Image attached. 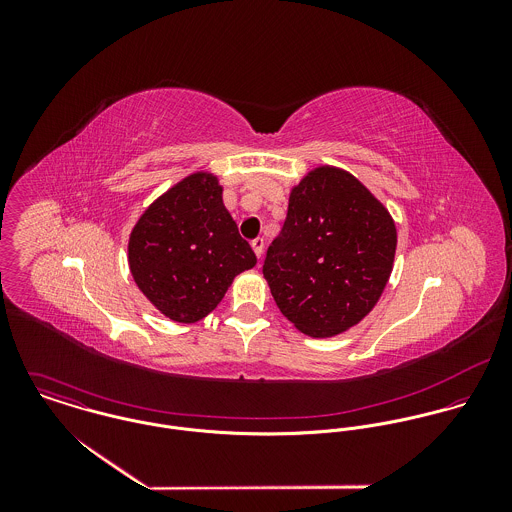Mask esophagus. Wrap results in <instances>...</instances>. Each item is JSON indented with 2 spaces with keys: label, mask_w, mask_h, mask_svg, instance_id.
I'll return each instance as SVG.
<instances>
[{
  "label": "esophagus",
  "mask_w": 512,
  "mask_h": 512,
  "mask_svg": "<svg viewBox=\"0 0 512 512\" xmlns=\"http://www.w3.org/2000/svg\"><path fill=\"white\" fill-rule=\"evenodd\" d=\"M250 244H252V250H254V254H256L258 258H262V254H264V246H266L264 238H260V236H258V238H254Z\"/></svg>",
  "instance_id": "34e87169"
}]
</instances>
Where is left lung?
Here are the masks:
<instances>
[{
  "instance_id": "obj_1",
  "label": "left lung",
  "mask_w": 512,
  "mask_h": 512,
  "mask_svg": "<svg viewBox=\"0 0 512 512\" xmlns=\"http://www.w3.org/2000/svg\"><path fill=\"white\" fill-rule=\"evenodd\" d=\"M394 252L396 226L384 205L351 173L323 165L293 187L262 272L301 333L331 337L376 305Z\"/></svg>"
}]
</instances>
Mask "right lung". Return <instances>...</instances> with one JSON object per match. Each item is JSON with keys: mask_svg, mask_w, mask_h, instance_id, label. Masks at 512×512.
<instances>
[{"mask_svg": "<svg viewBox=\"0 0 512 512\" xmlns=\"http://www.w3.org/2000/svg\"><path fill=\"white\" fill-rule=\"evenodd\" d=\"M130 272L147 299L177 323L207 317L232 280L256 266L211 173H193L140 217L128 244Z\"/></svg>", "mask_w": 512, "mask_h": 512, "instance_id": "add662e5", "label": "right lung"}]
</instances>
